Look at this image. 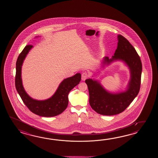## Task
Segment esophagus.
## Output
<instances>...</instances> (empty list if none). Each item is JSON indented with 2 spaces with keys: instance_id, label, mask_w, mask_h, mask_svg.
Instances as JSON below:
<instances>
[{
  "instance_id": "obj_1",
  "label": "esophagus",
  "mask_w": 158,
  "mask_h": 158,
  "mask_svg": "<svg viewBox=\"0 0 158 158\" xmlns=\"http://www.w3.org/2000/svg\"><path fill=\"white\" fill-rule=\"evenodd\" d=\"M88 77H89V74L86 72H85L82 74V80L83 81H85L86 79H87Z\"/></svg>"
}]
</instances>
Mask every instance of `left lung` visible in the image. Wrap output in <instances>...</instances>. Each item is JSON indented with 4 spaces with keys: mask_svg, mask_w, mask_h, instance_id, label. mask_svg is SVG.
Instances as JSON below:
<instances>
[{
    "mask_svg": "<svg viewBox=\"0 0 158 158\" xmlns=\"http://www.w3.org/2000/svg\"><path fill=\"white\" fill-rule=\"evenodd\" d=\"M118 47L111 59L104 58V63H110L114 60L124 61L131 69V78L128 89L125 92L111 94L95 81H85L89 93L91 107L98 114L111 116L120 114L128 107L137 95L141 86L142 63L139 56L134 47L124 37L118 35Z\"/></svg>",
    "mask_w": 158,
    "mask_h": 158,
    "instance_id": "8db88e82",
    "label": "left lung"
}]
</instances>
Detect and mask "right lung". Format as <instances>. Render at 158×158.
I'll list each match as a JSON object with an SVG mask.
<instances>
[{
  "instance_id": "obj_1",
  "label": "right lung",
  "mask_w": 158,
  "mask_h": 158,
  "mask_svg": "<svg viewBox=\"0 0 158 158\" xmlns=\"http://www.w3.org/2000/svg\"><path fill=\"white\" fill-rule=\"evenodd\" d=\"M32 47V45H27L17 58L15 76L16 90L24 104L34 114L44 117L57 116L61 114L67 107L68 94L73 87L80 83L81 75L80 73H77L71 77L64 80L59 85L56 93L50 99L42 101L33 99L24 90L21 77L22 64L27 54Z\"/></svg>"
}]
</instances>
